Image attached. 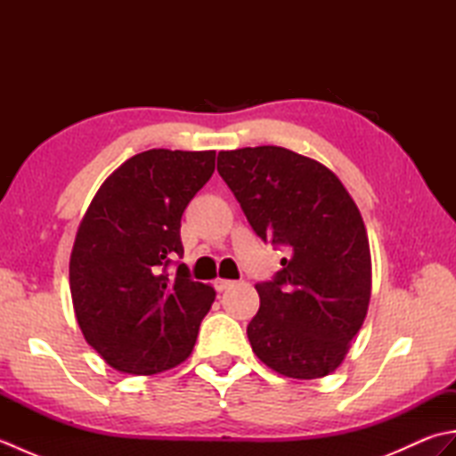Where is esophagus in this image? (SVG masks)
Returning <instances> with one entry per match:
<instances>
[{"mask_svg":"<svg viewBox=\"0 0 456 456\" xmlns=\"http://www.w3.org/2000/svg\"><path fill=\"white\" fill-rule=\"evenodd\" d=\"M213 286H216L217 292H223V289H227L229 286H233V280H227V278H217L216 282H213Z\"/></svg>","mask_w":456,"mask_h":456,"instance_id":"esophagus-1","label":"esophagus"}]
</instances>
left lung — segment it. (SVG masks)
<instances>
[{"instance_id":"left-lung-1","label":"left lung","mask_w":456,"mask_h":456,"mask_svg":"<svg viewBox=\"0 0 456 456\" xmlns=\"http://www.w3.org/2000/svg\"><path fill=\"white\" fill-rule=\"evenodd\" d=\"M217 172L255 233L288 258L258 282L247 335L288 378H322L343 362L370 302V248L356 203L335 174L282 147L221 151Z\"/></svg>"}]
</instances>
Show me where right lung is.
I'll list each match as a JSON object with an SVG mask.
<instances>
[{
  "label": "right lung",
  "instance_id": "1",
  "mask_svg": "<svg viewBox=\"0 0 456 456\" xmlns=\"http://www.w3.org/2000/svg\"><path fill=\"white\" fill-rule=\"evenodd\" d=\"M213 170L216 151H144L86 211L70 256L72 304L86 341L115 370H168L196 345L216 289L178 263L180 221Z\"/></svg>",
  "mask_w": 456,
  "mask_h": 456
}]
</instances>
